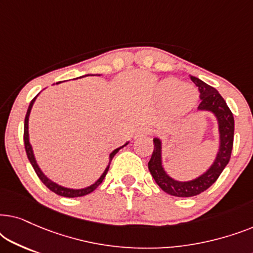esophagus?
<instances>
[{
	"label": "esophagus",
	"mask_w": 253,
	"mask_h": 253,
	"mask_svg": "<svg viewBox=\"0 0 253 253\" xmlns=\"http://www.w3.org/2000/svg\"><path fill=\"white\" fill-rule=\"evenodd\" d=\"M151 132V129L147 126H140L138 127L137 132H136V138L138 137H143V136H147V134H150Z\"/></svg>",
	"instance_id": "1"
}]
</instances>
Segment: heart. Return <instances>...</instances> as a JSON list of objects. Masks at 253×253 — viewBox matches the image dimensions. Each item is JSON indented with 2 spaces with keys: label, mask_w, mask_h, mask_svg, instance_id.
Masks as SVG:
<instances>
[{
  "label": "heart",
  "mask_w": 253,
  "mask_h": 253,
  "mask_svg": "<svg viewBox=\"0 0 253 253\" xmlns=\"http://www.w3.org/2000/svg\"><path fill=\"white\" fill-rule=\"evenodd\" d=\"M161 98L168 99L167 109L171 115H181L192 108L198 99V92L191 85H182L175 78H167L158 86Z\"/></svg>",
  "instance_id": "heart-1"
}]
</instances>
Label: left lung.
<instances>
[{
	"label": "left lung",
	"mask_w": 253,
	"mask_h": 253,
	"mask_svg": "<svg viewBox=\"0 0 253 253\" xmlns=\"http://www.w3.org/2000/svg\"><path fill=\"white\" fill-rule=\"evenodd\" d=\"M191 81L198 86L200 92L199 112L211 113L215 117L219 133V146L212 165L203 174L189 181H178L172 178L166 171L162 164V140L153 138L154 150L151 160L148 161V169L152 177L166 193L175 197H193L199 195L210 188L216 181L223 169L230 160L234 143V116L228 108L226 101L215 88L191 76Z\"/></svg>",
	"instance_id": "obj_1"
}]
</instances>
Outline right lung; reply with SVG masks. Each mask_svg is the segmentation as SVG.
<instances>
[{"label":"right lung","instance_id":"right-lung-1","mask_svg":"<svg viewBox=\"0 0 253 253\" xmlns=\"http://www.w3.org/2000/svg\"><path fill=\"white\" fill-rule=\"evenodd\" d=\"M86 76H89L88 75H84V76H81V77H77V78H83V77H86ZM93 76V75H91ZM98 76H101V75H98ZM76 78V79H77ZM61 82L56 83V84H60ZM40 94V93H39ZM38 94V95H39ZM38 95L34 98L32 101H31L30 106H29V109H27V113H26V116H25V123H24V144H25V151H26V154H27V158H29V160L31 162V165H32V167L34 168V170H36L38 177L41 179V182L43 183L44 185L47 186L48 189L50 190V191H53L56 193L58 196H62V197H68V198H75V197H83V196H86L88 195V193H91L94 191V190L98 188V186L101 184L103 178H105V176L107 175V171H108L109 169V166H110V162H112L114 155H115L117 152H119L121 148H123L124 146H126L127 144H129V141H126V144L123 145V146H121L119 148H116V150H114L112 153L109 154V164L107 166L105 171L102 172V175L100 176V177L96 179V181L93 183V184L86 186V188H82V189H71V188H65L63 185H60L57 184L56 182L51 181L50 178H48L46 175L43 174V171L41 170V168L39 167V165H38L37 162V159L34 157V152H33V148H32V145L30 143V134H29V119H30V114H31V109H32V107L34 105V102H36V99L38 98Z\"/></svg>","mask_w":253,"mask_h":253}]
</instances>
